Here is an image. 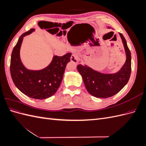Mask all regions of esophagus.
Segmentation results:
<instances>
[{
    "instance_id": "34e87169",
    "label": "esophagus",
    "mask_w": 146,
    "mask_h": 146,
    "mask_svg": "<svg viewBox=\"0 0 146 146\" xmlns=\"http://www.w3.org/2000/svg\"><path fill=\"white\" fill-rule=\"evenodd\" d=\"M70 61H72V62H74L75 63H78L77 56L75 54H72L71 55V56H70Z\"/></svg>"
}]
</instances>
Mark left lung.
Wrapping results in <instances>:
<instances>
[{"label":"left lung","mask_w":146,"mask_h":146,"mask_svg":"<svg viewBox=\"0 0 146 146\" xmlns=\"http://www.w3.org/2000/svg\"><path fill=\"white\" fill-rule=\"evenodd\" d=\"M126 53L127 59L121 69L116 74H105L78 64L77 70L82 76L88 92L98 98H108L117 94L129 82L131 74V53L125 38L119 33Z\"/></svg>","instance_id":"obj_1"}]
</instances>
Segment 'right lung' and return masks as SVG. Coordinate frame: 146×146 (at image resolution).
Instances as JSON below:
<instances>
[{
  "label": "right lung",
  "mask_w": 146,
  "mask_h": 146,
  "mask_svg": "<svg viewBox=\"0 0 146 146\" xmlns=\"http://www.w3.org/2000/svg\"><path fill=\"white\" fill-rule=\"evenodd\" d=\"M35 30L31 29L19 37L13 48L10 61V73L16 86L31 98L44 99L54 95L62 81L66 64L70 61L71 53L63 56H54L46 68L39 70L26 69L22 63L19 51L23 38Z\"/></svg>",
  "instance_id": "obj_1"
}]
</instances>
